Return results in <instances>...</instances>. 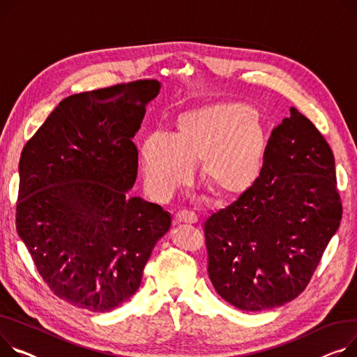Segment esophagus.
Masks as SVG:
<instances>
[{
    "label": "esophagus",
    "mask_w": 357,
    "mask_h": 357,
    "mask_svg": "<svg viewBox=\"0 0 357 357\" xmlns=\"http://www.w3.org/2000/svg\"><path fill=\"white\" fill-rule=\"evenodd\" d=\"M175 221L178 224H197L198 222V217H197V213L192 212V211L181 209L175 215Z\"/></svg>",
    "instance_id": "34e87169"
}]
</instances>
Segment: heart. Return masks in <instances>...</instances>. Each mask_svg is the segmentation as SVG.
Instances as JSON below:
<instances>
[{
	"instance_id": "b5f03b06",
	"label": "heart",
	"mask_w": 357,
	"mask_h": 357,
	"mask_svg": "<svg viewBox=\"0 0 357 357\" xmlns=\"http://www.w3.org/2000/svg\"><path fill=\"white\" fill-rule=\"evenodd\" d=\"M267 133L257 112L243 102H215L181 113L172 136L151 133L139 146L151 191L169 197L201 160V178L221 197L247 192L263 172Z\"/></svg>"
}]
</instances>
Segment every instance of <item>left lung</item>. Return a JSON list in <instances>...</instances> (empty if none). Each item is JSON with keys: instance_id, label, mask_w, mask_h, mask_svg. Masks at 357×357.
I'll return each mask as SVG.
<instances>
[{"instance_id": "1", "label": "left lung", "mask_w": 357, "mask_h": 357, "mask_svg": "<svg viewBox=\"0 0 357 357\" xmlns=\"http://www.w3.org/2000/svg\"><path fill=\"white\" fill-rule=\"evenodd\" d=\"M342 213L333 152L316 126L290 107L271 132L257 182L204 222L213 289L245 312L294 300Z\"/></svg>"}]
</instances>
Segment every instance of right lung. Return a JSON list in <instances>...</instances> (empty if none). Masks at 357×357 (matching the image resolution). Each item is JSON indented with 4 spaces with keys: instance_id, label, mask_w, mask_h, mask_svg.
<instances>
[{
    "instance_id": "add662e5",
    "label": "right lung",
    "mask_w": 357,
    "mask_h": 357,
    "mask_svg": "<svg viewBox=\"0 0 357 357\" xmlns=\"http://www.w3.org/2000/svg\"><path fill=\"white\" fill-rule=\"evenodd\" d=\"M158 80L63 99L24 146L17 232L47 286L67 303L105 313L139 289L171 213L129 197L137 178L133 137Z\"/></svg>"
}]
</instances>
